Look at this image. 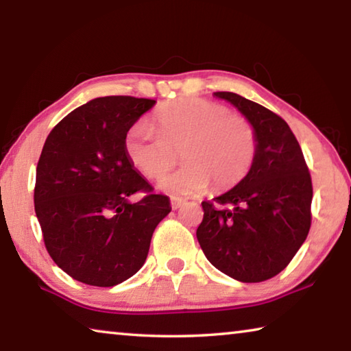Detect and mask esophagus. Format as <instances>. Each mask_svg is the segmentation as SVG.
<instances>
[{
	"label": "esophagus",
	"mask_w": 351,
	"mask_h": 351,
	"mask_svg": "<svg viewBox=\"0 0 351 351\" xmlns=\"http://www.w3.org/2000/svg\"><path fill=\"white\" fill-rule=\"evenodd\" d=\"M184 203H186L184 199H181V198H171V208L173 209H180Z\"/></svg>",
	"instance_id": "obj_1"
}]
</instances>
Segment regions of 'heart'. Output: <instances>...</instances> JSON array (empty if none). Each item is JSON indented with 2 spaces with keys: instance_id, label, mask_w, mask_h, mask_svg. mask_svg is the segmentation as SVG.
<instances>
[{
  "instance_id": "1",
  "label": "heart",
  "mask_w": 351,
  "mask_h": 351,
  "mask_svg": "<svg viewBox=\"0 0 351 351\" xmlns=\"http://www.w3.org/2000/svg\"><path fill=\"white\" fill-rule=\"evenodd\" d=\"M156 132L147 123L132 126L125 152L148 178L169 171L181 152L186 164L162 178L160 187L178 195L234 187L248 175L258 153V136L242 115L209 99L187 97L164 103L153 115Z\"/></svg>"
}]
</instances>
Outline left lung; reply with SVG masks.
<instances>
[{"label":"left lung","mask_w":351,"mask_h":351,"mask_svg":"<svg viewBox=\"0 0 351 351\" xmlns=\"http://www.w3.org/2000/svg\"><path fill=\"white\" fill-rule=\"evenodd\" d=\"M241 110L258 136L248 175L231 191L203 202L197 239L215 269L242 282L285 270L308 237L313 182L300 143L280 115L232 92H215Z\"/></svg>","instance_id":"obj_1"}]
</instances>
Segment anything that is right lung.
I'll return each instance as SVG.
<instances>
[{
  "label": "right lung",
  "instance_id": "add662e5",
  "mask_svg": "<svg viewBox=\"0 0 351 351\" xmlns=\"http://www.w3.org/2000/svg\"><path fill=\"white\" fill-rule=\"evenodd\" d=\"M154 99L103 97L49 132L37 164L34 208L53 261L73 280L112 287L145 263L156 226L170 213L128 159L130 128ZM137 191L141 202L127 199Z\"/></svg>",
  "mask_w": 351,
  "mask_h": 351
}]
</instances>
